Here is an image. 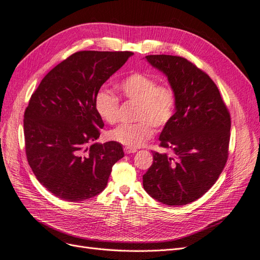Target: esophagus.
<instances>
[{
  "label": "esophagus",
  "mask_w": 260,
  "mask_h": 260,
  "mask_svg": "<svg viewBox=\"0 0 260 260\" xmlns=\"http://www.w3.org/2000/svg\"><path fill=\"white\" fill-rule=\"evenodd\" d=\"M124 151H125V153L131 154V153H135V152L137 151V149H135V148H129V147H125V148H124Z\"/></svg>",
  "instance_id": "obj_1"
}]
</instances>
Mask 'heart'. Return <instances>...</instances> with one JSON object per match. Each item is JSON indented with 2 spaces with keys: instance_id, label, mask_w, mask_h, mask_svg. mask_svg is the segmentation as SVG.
Wrapping results in <instances>:
<instances>
[{
  "instance_id": "b5f03b06",
  "label": "heart",
  "mask_w": 260,
  "mask_h": 260,
  "mask_svg": "<svg viewBox=\"0 0 260 260\" xmlns=\"http://www.w3.org/2000/svg\"><path fill=\"white\" fill-rule=\"evenodd\" d=\"M122 95L138 104L136 123H124L109 133V137L120 144L138 148L151 138L154 127L162 128L175 115L177 97L169 84H157L154 78L142 72H132L118 83ZM95 110L100 119L113 124L119 118L120 100L110 89L102 87L95 95Z\"/></svg>"
}]
</instances>
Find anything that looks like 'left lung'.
I'll use <instances>...</instances> for the list:
<instances>
[{
	"mask_svg": "<svg viewBox=\"0 0 260 260\" xmlns=\"http://www.w3.org/2000/svg\"><path fill=\"white\" fill-rule=\"evenodd\" d=\"M146 59L167 77L177 107L158 138L173 155L153 152L142 185L158 202L186 205L212 188L227 163L230 113L213 80L186 58L148 55Z\"/></svg>",
	"mask_w": 260,
	"mask_h": 260,
	"instance_id": "1",
	"label": "left lung"
}]
</instances>
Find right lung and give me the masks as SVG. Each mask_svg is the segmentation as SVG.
Instances as JSON below:
<instances>
[{"label": "right lung", "instance_id": "right-lung-1", "mask_svg": "<svg viewBox=\"0 0 260 260\" xmlns=\"http://www.w3.org/2000/svg\"><path fill=\"white\" fill-rule=\"evenodd\" d=\"M133 55L82 51L49 71L32 94L23 116L27 160L51 193L70 202L93 198L124 156L116 141L95 142L104 122L95 95Z\"/></svg>", "mask_w": 260, "mask_h": 260}]
</instances>
